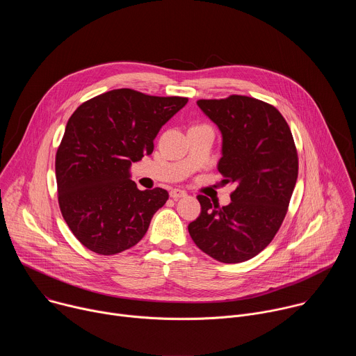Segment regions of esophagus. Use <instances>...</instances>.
Here are the masks:
<instances>
[{
    "label": "esophagus",
    "mask_w": 356,
    "mask_h": 356,
    "mask_svg": "<svg viewBox=\"0 0 356 356\" xmlns=\"http://www.w3.org/2000/svg\"><path fill=\"white\" fill-rule=\"evenodd\" d=\"M186 195H187V193H186L184 190H180V188H173V190H170V197L175 198V200H179V198L186 197Z\"/></svg>",
    "instance_id": "1"
}]
</instances>
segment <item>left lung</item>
Instances as JSON below:
<instances>
[{"instance_id": "left-lung-1", "label": "left lung", "mask_w": 356, "mask_h": 356, "mask_svg": "<svg viewBox=\"0 0 356 356\" xmlns=\"http://www.w3.org/2000/svg\"><path fill=\"white\" fill-rule=\"evenodd\" d=\"M197 106L222 134L218 172L235 190L224 207L197 195L201 213L188 232L216 261L245 262L272 242L286 217L298 175L294 139L283 115L265 101L229 95L198 99Z\"/></svg>"}]
</instances>
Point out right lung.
Segmentation results:
<instances>
[{
	"instance_id": "obj_1",
	"label": "right lung",
	"mask_w": 356,
	"mask_h": 356,
	"mask_svg": "<svg viewBox=\"0 0 356 356\" xmlns=\"http://www.w3.org/2000/svg\"><path fill=\"white\" fill-rule=\"evenodd\" d=\"M187 101L118 88L72 114L56 152L58 200L66 224L87 249L115 255L143 238L169 193L139 190L129 168L154 152L158 132Z\"/></svg>"
}]
</instances>
